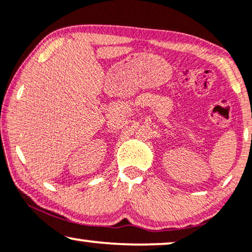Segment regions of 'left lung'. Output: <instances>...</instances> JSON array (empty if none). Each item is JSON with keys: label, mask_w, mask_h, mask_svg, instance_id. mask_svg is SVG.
Wrapping results in <instances>:
<instances>
[{"label": "left lung", "mask_w": 252, "mask_h": 252, "mask_svg": "<svg viewBox=\"0 0 252 252\" xmlns=\"http://www.w3.org/2000/svg\"><path fill=\"white\" fill-rule=\"evenodd\" d=\"M251 139H252V135H251Z\"/></svg>", "instance_id": "8db88e82"}]
</instances>
